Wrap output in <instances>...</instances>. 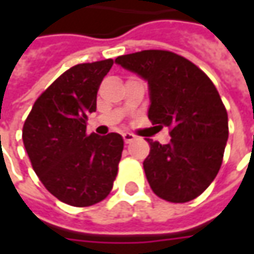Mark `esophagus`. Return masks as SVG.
<instances>
[{
    "label": "esophagus",
    "instance_id": "obj_1",
    "mask_svg": "<svg viewBox=\"0 0 254 254\" xmlns=\"http://www.w3.org/2000/svg\"><path fill=\"white\" fill-rule=\"evenodd\" d=\"M123 138H124V142H126V144H128V142H131L132 140H135V135L131 134V132H123Z\"/></svg>",
    "mask_w": 254,
    "mask_h": 254
}]
</instances>
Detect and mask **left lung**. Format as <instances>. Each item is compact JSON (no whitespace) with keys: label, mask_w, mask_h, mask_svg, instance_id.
Instances as JSON below:
<instances>
[{"label":"left lung","mask_w":254,"mask_h":254,"mask_svg":"<svg viewBox=\"0 0 254 254\" xmlns=\"http://www.w3.org/2000/svg\"><path fill=\"white\" fill-rule=\"evenodd\" d=\"M148 83V119L168 127L171 141L150 142L147 181L162 199H195L215 180L229 135L228 113L215 84L188 59L168 51H141L116 61Z\"/></svg>","instance_id":"obj_1"}]
</instances>
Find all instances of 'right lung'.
Here are the masks:
<instances>
[{"label":"right lung","mask_w":254,"mask_h":254,"mask_svg":"<svg viewBox=\"0 0 254 254\" xmlns=\"http://www.w3.org/2000/svg\"><path fill=\"white\" fill-rule=\"evenodd\" d=\"M113 61L67 69L35 102L22 128L25 150L45 188L72 206H90L113 188L124 141L117 132L86 134L97 90Z\"/></svg>","instance_id":"obj_1"}]
</instances>
